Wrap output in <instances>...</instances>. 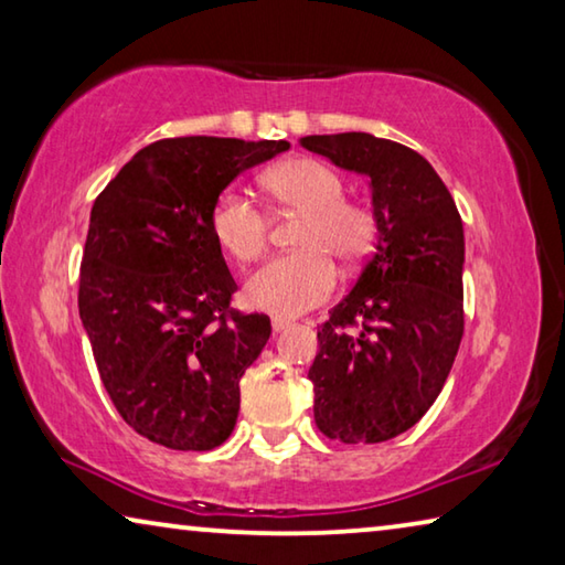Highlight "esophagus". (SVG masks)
I'll return each mask as SVG.
<instances>
[{
	"label": "esophagus",
	"mask_w": 565,
	"mask_h": 565,
	"mask_svg": "<svg viewBox=\"0 0 565 565\" xmlns=\"http://www.w3.org/2000/svg\"><path fill=\"white\" fill-rule=\"evenodd\" d=\"M284 329H289V321H286V319H271V331L274 333H281Z\"/></svg>",
	"instance_id": "1"
}]
</instances>
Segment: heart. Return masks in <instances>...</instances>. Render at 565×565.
<instances>
[{
    "label": "heart",
    "instance_id": "heart-1",
    "mask_svg": "<svg viewBox=\"0 0 565 565\" xmlns=\"http://www.w3.org/2000/svg\"><path fill=\"white\" fill-rule=\"evenodd\" d=\"M276 204L303 214L296 246L301 252L276 256L256 269L244 286V301L276 319H291L329 299L337 289V269L356 264L371 252L376 236L374 214L343 202L347 181L319 159H289L262 179ZM216 244L234 262H254L266 248V218L242 189H226L209 214Z\"/></svg>",
    "mask_w": 565,
    "mask_h": 565
}]
</instances>
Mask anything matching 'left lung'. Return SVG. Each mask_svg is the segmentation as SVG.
Segmentation results:
<instances>
[{"instance_id":"8db88e82","label":"left lung","mask_w":565,"mask_h":565,"mask_svg":"<svg viewBox=\"0 0 565 565\" xmlns=\"http://www.w3.org/2000/svg\"><path fill=\"white\" fill-rule=\"evenodd\" d=\"M301 145L369 179L376 244L353 289L319 327L309 369L313 418L343 444H381L441 394L463 337V224L434 167L366 131ZM359 326L356 334H349Z\"/></svg>"}]
</instances>
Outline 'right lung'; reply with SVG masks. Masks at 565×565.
<instances>
[{
    "instance_id": "1",
    "label": "right lung",
    "mask_w": 565,
    "mask_h": 565,
    "mask_svg": "<svg viewBox=\"0 0 565 565\" xmlns=\"http://www.w3.org/2000/svg\"><path fill=\"white\" fill-rule=\"evenodd\" d=\"M289 141L161 139L137 151L92 206L79 317L102 384L134 431L174 451L232 436L238 381L271 323L228 311L236 291L209 226L218 194Z\"/></svg>"
}]
</instances>
